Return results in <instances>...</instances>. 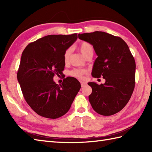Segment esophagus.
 <instances>
[{"label":"esophagus","instance_id":"1","mask_svg":"<svg viewBox=\"0 0 152 152\" xmlns=\"http://www.w3.org/2000/svg\"><path fill=\"white\" fill-rule=\"evenodd\" d=\"M80 83H81V86L82 87H83L84 86H86V84H87V83L86 82H82V81H81L80 82Z\"/></svg>","mask_w":152,"mask_h":152}]
</instances>
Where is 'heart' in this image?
<instances>
[{
  "label": "heart",
  "instance_id": "heart-1",
  "mask_svg": "<svg viewBox=\"0 0 152 152\" xmlns=\"http://www.w3.org/2000/svg\"><path fill=\"white\" fill-rule=\"evenodd\" d=\"M79 49L81 51V53L85 57L88 56L89 55H91L93 53V47L92 45L87 42H82L80 43L79 45ZM71 53H72V50L71 48H68V49L64 51L63 58H64V63H67L69 62L70 57L71 56ZM87 73V70L84 69H75L72 70L70 72V74L71 76L76 77V78H82L83 76Z\"/></svg>",
  "mask_w": 152,
  "mask_h": 152
}]
</instances>
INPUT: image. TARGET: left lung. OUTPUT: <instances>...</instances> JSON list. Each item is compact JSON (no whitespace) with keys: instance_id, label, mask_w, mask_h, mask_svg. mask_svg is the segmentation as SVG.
<instances>
[{"instance_id":"left-lung-1","label":"left lung","mask_w":152,"mask_h":152,"mask_svg":"<svg viewBox=\"0 0 152 152\" xmlns=\"http://www.w3.org/2000/svg\"><path fill=\"white\" fill-rule=\"evenodd\" d=\"M78 38L93 45L97 55L92 76L105 79L98 85L89 82V96L93 110L102 115H111L124 108L131 99L135 86L136 64L125 42L120 37L101 31L79 34Z\"/></svg>"}]
</instances>
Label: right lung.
I'll return each mask as SVG.
<instances>
[{
	"instance_id": "right-lung-1",
	"label": "right lung",
	"mask_w": 152,
	"mask_h": 152,
	"mask_svg": "<svg viewBox=\"0 0 152 152\" xmlns=\"http://www.w3.org/2000/svg\"><path fill=\"white\" fill-rule=\"evenodd\" d=\"M77 38L76 33L48 35L28 44L23 51L18 82L27 104L42 117L56 119L65 114L81 88L73 77L64 78L60 85L53 81L54 76L64 70V51Z\"/></svg>"
}]
</instances>
